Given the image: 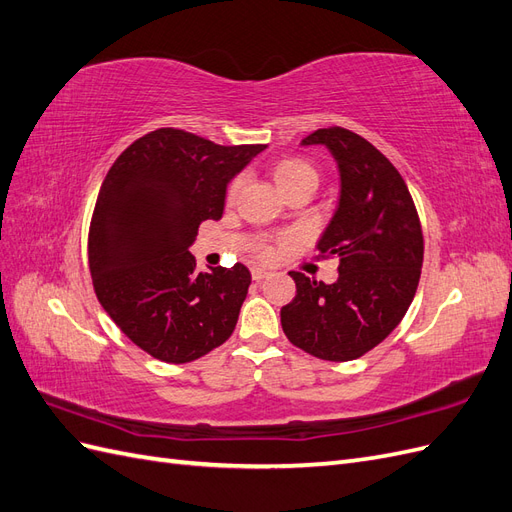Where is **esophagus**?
I'll use <instances>...</instances> for the list:
<instances>
[{"label":"esophagus","instance_id":"34e87169","mask_svg":"<svg viewBox=\"0 0 512 512\" xmlns=\"http://www.w3.org/2000/svg\"><path fill=\"white\" fill-rule=\"evenodd\" d=\"M269 275V271L267 269H262V267H254L252 269V277H254V280L256 282H260V280H265V277Z\"/></svg>","mask_w":512,"mask_h":512}]
</instances>
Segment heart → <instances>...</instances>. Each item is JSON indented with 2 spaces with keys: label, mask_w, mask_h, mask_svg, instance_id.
<instances>
[{
  "label": "heart",
  "mask_w": 512,
  "mask_h": 512,
  "mask_svg": "<svg viewBox=\"0 0 512 512\" xmlns=\"http://www.w3.org/2000/svg\"><path fill=\"white\" fill-rule=\"evenodd\" d=\"M273 179L284 194H290L292 190L299 188H316L318 185V170L314 168L312 162H307L303 158H284L273 166ZM241 188V177H235L226 188V203H232L237 198V192ZM277 254V245L273 243H262L258 247V256L260 258H273Z\"/></svg>",
  "instance_id": "obj_1"
}]
</instances>
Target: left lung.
I'll return each instance as SVG.
<instances>
[{"label": "left lung", "mask_w": 512, "mask_h": 512, "mask_svg": "<svg viewBox=\"0 0 512 512\" xmlns=\"http://www.w3.org/2000/svg\"><path fill=\"white\" fill-rule=\"evenodd\" d=\"M303 145H327L342 177L339 207L316 258H337L339 277L324 284L301 271L294 299L282 307L290 344L322 361L359 359L406 316L421 280V220L399 170L363 136L320 128Z\"/></svg>", "instance_id": "1"}]
</instances>
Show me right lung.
Here are the masks:
<instances>
[{"label": "right lung", "instance_id": "obj_1", "mask_svg": "<svg viewBox=\"0 0 512 512\" xmlns=\"http://www.w3.org/2000/svg\"><path fill=\"white\" fill-rule=\"evenodd\" d=\"M267 145H215L160 128L108 170L89 224V271L104 312L153 359L190 363L237 327L252 275L245 265L196 271L200 222L220 220L226 185Z\"/></svg>", "mask_w": 512, "mask_h": 512}]
</instances>
